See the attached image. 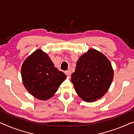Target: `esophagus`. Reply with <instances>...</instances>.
I'll return each mask as SVG.
<instances>
[{
	"mask_svg": "<svg viewBox=\"0 0 134 134\" xmlns=\"http://www.w3.org/2000/svg\"><path fill=\"white\" fill-rule=\"evenodd\" d=\"M65 73L66 74V75H67V76H69V75H71V72H70V70L65 71Z\"/></svg>",
	"mask_w": 134,
	"mask_h": 134,
	"instance_id": "1",
	"label": "esophagus"
}]
</instances>
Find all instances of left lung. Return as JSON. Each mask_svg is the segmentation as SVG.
<instances>
[{
	"label": "left lung",
	"instance_id": "obj_1",
	"mask_svg": "<svg viewBox=\"0 0 134 134\" xmlns=\"http://www.w3.org/2000/svg\"><path fill=\"white\" fill-rule=\"evenodd\" d=\"M113 76V69L108 59L91 49L77 60L71 80L79 96L85 102H91L107 92Z\"/></svg>",
	"mask_w": 134,
	"mask_h": 134
}]
</instances>
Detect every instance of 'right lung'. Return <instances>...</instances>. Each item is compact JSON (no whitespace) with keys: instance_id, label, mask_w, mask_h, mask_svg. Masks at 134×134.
I'll return each mask as SVG.
<instances>
[{"instance_id":"obj_1","label":"right lung","mask_w":134,"mask_h":134,"mask_svg":"<svg viewBox=\"0 0 134 134\" xmlns=\"http://www.w3.org/2000/svg\"><path fill=\"white\" fill-rule=\"evenodd\" d=\"M23 84L33 96L40 100L52 97L66 75L54 67L48 55L38 49L27 57L21 67Z\"/></svg>"}]
</instances>
